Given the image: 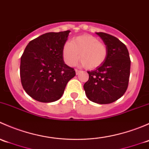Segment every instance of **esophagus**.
Wrapping results in <instances>:
<instances>
[{
	"label": "esophagus",
	"instance_id": "esophagus-1",
	"mask_svg": "<svg viewBox=\"0 0 149 149\" xmlns=\"http://www.w3.org/2000/svg\"><path fill=\"white\" fill-rule=\"evenodd\" d=\"M75 71H76V74L78 75L79 73H80V70H78V69H75Z\"/></svg>",
	"mask_w": 149,
	"mask_h": 149
}]
</instances>
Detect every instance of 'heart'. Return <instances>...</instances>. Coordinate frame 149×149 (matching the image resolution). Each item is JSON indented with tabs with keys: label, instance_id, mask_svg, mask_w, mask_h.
<instances>
[{
	"label": "heart",
	"instance_id": "b5f03b06",
	"mask_svg": "<svg viewBox=\"0 0 149 149\" xmlns=\"http://www.w3.org/2000/svg\"><path fill=\"white\" fill-rule=\"evenodd\" d=\"M63 56L65 63L74 66L81 60V65L90 70L103 64L107 56V48L98 38L89 34L79 36L65 43L63 49Z\"/></svg>",
	"mask_w": 149,
	"mask_h": 149
}]
</instances>
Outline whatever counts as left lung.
Wrapping results in <instances>:
<instances>
[{"mask_svg": "<svg viewBox=\"0 0 149 149\" xmlns=\"http://www.w3.org/2000/svg\"><path fill=\"white\" fill-rule=\"evenodd\" d=\"M107 48V56L102 65L88 71L84 85L86 97L93 102L106 104L120 99L127 88L130 59L126 46L114 36L97 32Z\"/></svg>", "mask_w": 149, "mask_h": 149, "instance_id": "1", "label": "left lung"}]
</instances>
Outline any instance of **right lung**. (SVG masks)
Wrapping results in <instances>:
<instances>
[{
    "label": "right lung",
    "mask_w": 149,
    "mask_h": 149,
    "mask_svg": "<svg viewBox=\"0 0 149 149\" xmlns=\"http://www.w3.org/2000/svg\"><path fill=\"white\" fill-rule=\"evenodd\" d=\"M70 31L48 32L29 42L21 58L22 86L31 98L52 102L63 94L68 82L76 76L63 61V49Z\"/></svg>",
    "instance_id": "obj_1"
}]
</instances>
